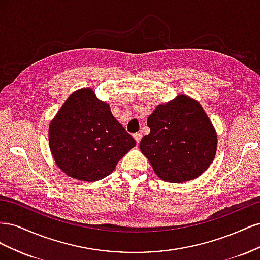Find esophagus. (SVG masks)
<instances>
[{
    "instance_id": "esophagus-1",
    "label": "esophagus",
    "mask_w": 260,
    "mask_h": 260,
    "mask_svg": "<svg viewBox=\"0 0 260 260\" xmlns=\"http://www.w3.org/2000/svg\"><path fill=\"white\" fill-rule=\"evenodd\" d=\"M133 137H135V139H136V141H137V143H140L141 139H142V133H141V132H137V133H135V135H133Z\"/></svg>"
}]
</instances>
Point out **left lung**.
<instances>
[{"mask_svg": "<svg viewBox=\"0 0 260 260\" xmlns=\"http://www.w3.org/2000/svg\"><path fill=\"white\" fill-rule=\"evenodd\" d=\"M140 148L155 174L172 183L201 176L215 158L217 135L199 102L179 95L158 105L147 119Z\"/></svg>", "mask_w": 260, "mask_h": 260, "instance_id": "obj_1", "label": "left lung"}]
</instances>
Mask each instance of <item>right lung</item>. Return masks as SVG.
Here are the masks:
<instances>
[{
	"instance_id": "add662e5",
	"label": "right lung",
	"mask_w": 260,
	"mask_h": 260,
	"mask_svg": "<svg viewBox=\"0 0 260 260\" xmlns=\"http://www.w3.org/2000/svg\"><path fill=\"white\" fill-rule=\"evenodd\" d=\"M49 142L57 166L82 181L111 175L136 140L91 89L73 93L50 124Z\"/></svg>"
}]
</instances>
